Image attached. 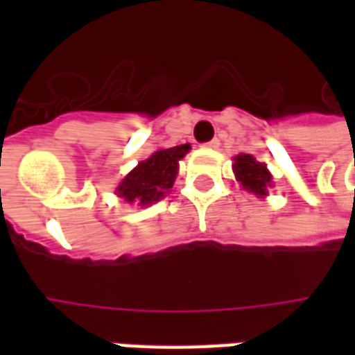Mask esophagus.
<instances>
[{
	"mask_svg": "<svg viewBox=\"0 0 355 355\" xmlns=\"http://www.w3.org/2000/svg\"><path fill=\"white\" fill-rule=\"evenodd\" d=\"M205 146H207V148H218V146H220V140H218V139L209 140V142H205Z\"/></svg>",
	"mask_w": 355,
	"mask_h": 355,
	"instance_id": "34e87169",
	"label": "esophagus"
}]
</instances>
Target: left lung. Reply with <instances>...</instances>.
Listing matches in <instances>:
<instances>
[{"label": "left lung", "instance_id": "8db88e82", "mask_svg": "<svg viewBox=\"0 0 355 355\" xmlns=\"http://www.w3.org/2000/svg\"><path fill=\"white\" fill-rule=\"evenodd\" d=\"M234 159H236L234 173L247 192L266 196V188L272 184V175L268 173L266 165L257 162L253 155L249 154H239Z\"/></svg>", "mask_w": 355, "mask_h": 355}]
</instances>
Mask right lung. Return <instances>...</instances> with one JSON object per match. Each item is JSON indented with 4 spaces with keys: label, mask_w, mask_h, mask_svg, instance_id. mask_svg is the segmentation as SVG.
<instances>
[{
    "label": "right lung",
    "mask_w": 355,
    "mask_h": 355,
    "mask_svg": "<svg viewBox=\"0 0 355 355\" xmlns=\"http://www.w3.org/2000/svg\"><path fill=\"white\" fill-rule=\"evenodd\" d=\"M188 150L190 144L165 148L150 155L146 162H140L117 188L119 198L139 205L162 200L177 178L178 159L184 157Z\"/></svg>",
    "instance_id": "obj_1"
}]
</instances>
